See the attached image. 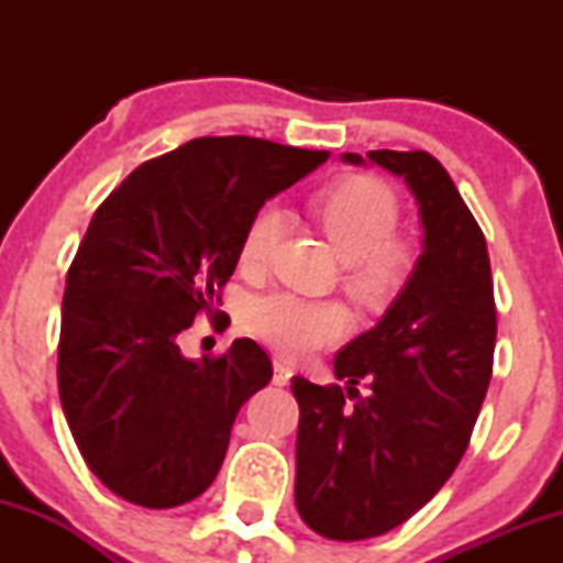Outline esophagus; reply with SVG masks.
Returning <instances> with one entry per match:
<instances>
[{"label": "esophagus", "mask_w": 563, "mask_h": 563, "mask_svg": "<svg viewBox=\"0 0 563 563\" xmlns=\"http://www.w3.org/2000/svg\"><path fill=\"white\" fill-rule=\"evenodd\" d=\"M290 378H294V371H290V367L283 363V360H275V365H273V384L275 386H286Z\"/></svg>", "instance_id": "esophagus-1"}]
</instances>
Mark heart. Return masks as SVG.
I'll return each mask as SVG.
<instances>
[{"mask_svg":"<svg viewBox=\"0 0 563 563\" xmlns=\"http://www.w3.org/2000/svg\"><path fill=\"white\" fill-rule=\"evenodd\" d=\"M312 211L322 232L346 262V286L360 299L380 303L405 288L416 269V245L397 235L399 200L378 177L352 174L314 192ZM283 209L262 206L249 219L241 241V267L262 269L280 241ZM349 325L344 303L301 299L288 290L260 296L245 307V328L277 352L303 357L314 349L333 344Z\"/></svg>","mask_w":563,"mask_h":563,"instance_id":"heart-1","label":"heart"}]
</instances>
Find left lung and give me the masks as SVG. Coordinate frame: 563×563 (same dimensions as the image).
Wrapping results in <instances>:
<instances>
[{"label":"left lung","instance_id":"left-lung-1","mask_svg":"<svg viewBox=\"0 0 563 563\" xmlns=\"http://www.w3.org/2000/svg\"><path fill=\"white\" fill-rule=\"evenodd\" d=\"M341 158L365 164L357 153ZM367 158L416 196L423 254L378 325L335 354L344 384L290 380L296 508L328 540L378 538L421 510L461 463L493 378L497 312L474 214L426 151Z\"/></svg>","mask_w":563,"mask_h":563}]
</instances>
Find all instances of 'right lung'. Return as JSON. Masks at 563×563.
Here are the masks:
<instances>
[{
	"mask_svg": "<svg viewBox=\"0 0 563 563\" xmlns=\"http://www.w3.org/2000/svg\"><path fill=\"white\" fill-rule=\"evenodd\" d=\"M328 158L260 137H198L137 166L100 203L63 294L57 389L92 474L142 508L209 489L245 399L273 378L267 352L235 339L185 357L179 333L214 303L249 219Z\"/></svg>",
	"mask_w": 563,
	"mask_h": 563,
	"instance_id": "right-lung-1",
	"label": "right lung"
}]
</instances>
